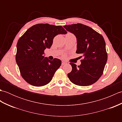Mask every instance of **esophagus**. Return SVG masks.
Instances as JSON below:
<instances>
[{
    "label": "esophagus",
    "mask_w": 122,
    "mask_h": 122,
    "mask_svg": "<svg viewBox=\"0 0 122 122\" xmlns=\"http://www.w3.org/2000/svg\"><path fill=\"white\" fill-rule=\"evenodd\" d=\"M66 63H67L66 62H65V61H62V66L64 65V64H66Z\"/></svg>",
    "instance_id": "1"
}]
</instances>
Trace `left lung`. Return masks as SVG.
<instances>
[{
  "label": "left lung",
  "mask_w": 122,
  "mask_h": 122,
  "mask_svg": "<svg viewBox=\"0 0 122 122\" xmlns=\"http://www.w3.org/2000/svg\"><path fill=\"white\" fill-rule=\"evenodd\" d=\"M66 31L76 38V53L82 54L81 64L70 63L72 70L68 74L70 80L79 86H88L97 82L103 74L107 60L103 36L92 28L81 24L65 25Z\"/></svg>",
  "instance_id": "1"
}]
</instances>
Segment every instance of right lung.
Returning <instances> with one entry per match:
<instances>
[{
    "label": "right lung",
    "instance_id": "add662e5",
    "mask_svg": "<svg viewBox=\"0 0 122 122\" xmlns=\"http://www.w3.org/2000/svg\"><path fill=\"white\" fill-rule=\"evenodd\" d=\"M61 25L37 24L29 28L18 40L15 60L22 78L28 83L41 86L50 82L61 65L60 59L50 60L43 55L56 35H65Z\"/></svg>",
    "mask_w": 122,
    "mask_h": 122
}]
</instances>
